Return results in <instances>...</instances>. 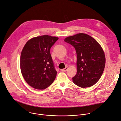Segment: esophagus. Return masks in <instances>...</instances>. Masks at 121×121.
<instances>
[{
	"instance_id": "1",
	"label": "esophagus",
	"mask_w": 121,
	"mask_h": 121,
	"mask_svg": "<svg viewBox=\"0 0 121 121\" xmlns=\"http://www.w3.org/2000/svg\"><path fill=\"white\" fill-rule=\"evenodd\" d=\"M68 69V67H66L65 69H61V71H66Z\"/></svg>"
}]
</instances>
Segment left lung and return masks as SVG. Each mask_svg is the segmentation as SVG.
Masks as SVG:
<instances>
[{
	"label": "left lung",
	"mask_w": 121,
	"mask_h": 121,
	"mask_svg": "<svg viewBox=\"0 0 121 121\" xmlns=\"http://www.w3.org/2000/svg\"><path fill=\"white\" fill-rule=\"evenodd\" d=\"M65 42L75 49L77 73L72 81L81 87L92 86L100 79L106 64L104 51L96 40L89 35L80 33L66 37Z\"/></svg>",
	"instance_id": "8db88e82"
}]
</instances>
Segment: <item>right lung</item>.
Instances as JSON below:
<instances>
[{
    "label": "right lung",
    "instance_id": "1",
    "mask_svg": "<svg viewBox=\"0 0 121 121\" xmlns=\"http://www.w3.org/2000/svg\"><path fill=\"white\" fill-rule=\"evenodd\" d=\"M58 39L44 35L30 39L20 56V69L26 82L37 90H45L55 80L56 71L50 49Z\"/></svg>",
    "mask_w": 121,
    "mask_h": 121
}]
</instances>
